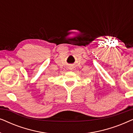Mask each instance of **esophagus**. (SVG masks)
Wrapping results in <instances>:
<instances>
[{"label":"esophagus","instance_id":"1","mask_svg":"<svg viewBox=\"0 0 133 133\" xmlns=\"http://www.w3.org/2000/svg\"><path fill=\"white\" fill-rule=\"evenodd\" d=\"M69 69H70V70H72L74 69V67H73V66H70V67H69Z\"/></svg>","mask_w":133,"mask_h":133}]
</instances>
